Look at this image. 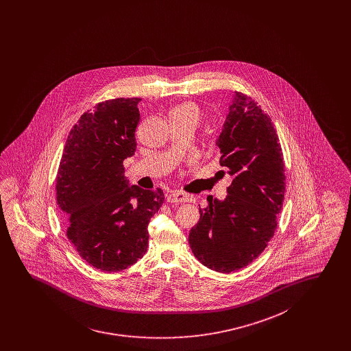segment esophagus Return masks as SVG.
Wrapping results in <instances>:
<instances>
[{
    "mask_svg": "<svg viewBox=\"0 0 351 351\" xmlns=\"http://www.w3.org/2000/svg\"><path fill=\"white\" fill-rule=\"evenodd\" d=\"M167 201L171 203H193L194 198L182 191H172L170 195L167 197Z\"/></svg>",
    "mask_w": 351,
    "mask_h": 351,
    "instance_id": "34e87169",
    "label": "esophagus"
}]
</instances>
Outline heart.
I'll list each match as a JSON object with an SVG mask.
<instances>
[{"mask_svg": "<svg viewBox=\"0 0 351 351\" xmlns=\"http://www.w3.org/2000/svg\"><path fill=\"white\" fill-rule=\"evenodd\" d=\"M186 113H191V114H195L197 117H199V109L195 104H191V103H185L182 106H179L178 108H175L171 113L172 114H186Z\"/></svg>", "mask_w": 351, "mask_h": 351, "instance_id": "obj_1", "label": "heart"}]
</instances>
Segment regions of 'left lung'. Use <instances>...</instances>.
Returning <instances> with one entry per match:
<instances>
[{"mask_svg":"<svg viewBox=\"0 0 351 351\" xmlns=\"http://www.w3.org/2000/svg\"><path fill=\"white\" fill-rule=\"evenodd\" d=\"M216 145L233 181L223 201L199 207L189 245L203 265L232 273L261 255L274 235L286 191L285 162L271 118L242 93L234 95Z\"/></svg>","mask_w":351,"mask_h":351,"instance_id":"left-lung-1","label":"left lung"}]
</instances>
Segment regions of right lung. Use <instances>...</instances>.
Wrapping results in <instances>:
<instances>
[{
    "mask_svg": "<svg viewBox=\"0 0 351 351\" xmlns=\"http://www.w3.org/2000/svg\"><path fill=\"white\" fill-rule=\"evenodd\" d=\"M140 97H117L84 113L71 130L56 175L66 237L88 265L114 273L148 248V223L163 191L128 188L123 160L136 150Z\"/></svg>",
    "mask_w": 351,
    "mask_h": 351,
    "instance_id": "add662e5",
    "label": "right lung"
}]
</instances>
